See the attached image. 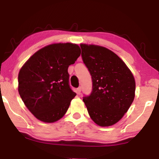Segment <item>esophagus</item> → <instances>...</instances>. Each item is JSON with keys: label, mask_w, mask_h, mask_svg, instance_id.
I'll use <instances>...</instances> for the list:
<instances>
[{"label": "esophagus", "mask_w": 159, "mask_h": 159, "mask_svg": "<svg viewBox=\"0 0 159 159\" xmlns=\"http://www.w3.org/2000/svg\"><path fill=\"white\" fill-rule=\"evenodd\" d=\"M80 92H81V87L78 88H77V93L79 94V95H80Z\"/></svg>", "instance_id": "34e87169"}]
</instances>
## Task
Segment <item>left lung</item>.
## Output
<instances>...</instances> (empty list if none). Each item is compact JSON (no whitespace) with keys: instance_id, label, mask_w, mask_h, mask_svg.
<instances>
[{"instance_id":"8db88e82","label":"left lung","mask_w":159,"mask_h":159,"mask_svg":"<svg viewBox=\"0 0 159 159\" xmlns=\"http://www.w3.org/2000/svg\"><path fill=\"white\" fill-rule=\"evenodd\" d=\"M83 62L93 80L91 95L83 98L90 117L101 127L113 125L128 111L135 95V80L130 69L108 48L80 44Z\"/></svg>"}]
</instances>
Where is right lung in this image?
<instances>
[{"instance_id":"right-lung-1","label":"right lung","mask_w":159,"mask_h":159,"mask_svg":"<svg viewBox=\"0 0 159 159\" xmlns=\"http://www.w3.org/2000/svg\"><path fill=\"white\" fill-rule=\"evenodd\" d=\"M71 43L46 45L21 66L18 74V92L25 106L37 119L54 123L64 116L76 94L69 85L68 67L80 55Z\"/></svg>"}]
</instances>
